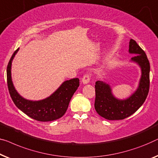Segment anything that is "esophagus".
<instances>
[{"mask_svg":"<svg viewBox=\"0 0 158 158\" xmlns=\"http://www.w3.org/2000/svg\"><path fill=\"white\" fill-rule=\"evenodd\" d=\"M90 75L89 74H85L83 75V78H82V83L83 84H88L89 82H90Z\"/></svg>","mask_w":158,"mask_h":158,"instance_id":"esophagus-1","label":"esophagus"}]
</instances>
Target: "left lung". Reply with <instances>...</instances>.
Returning <instances> with one entry per match:
<instances>
[{"instance_id":"obj_1","label":"left lung","mask_w":158,"mask_h":158,"mask_svg":"<svg viewBox=\"0 0 158 158\" xmlns=\"http://www.w3.org/2000/svg\"><path fill=\"white\" fill-rule=\"evenodd\" d=\"M129 52L135 54L131 60L141 68V78L137 90L126 100H119L112 94L111 88L102 81H96L95 109L98 115L110 120H123L140 108L149 93L150 63L145 51L136 41L130 39Z\"/></svg>"}]
</instances>
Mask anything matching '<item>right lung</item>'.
Instances as JSON below:
<instances>
[{
  "label": "right lung",
  "mask_w": 158,
  "mask_h": 158,
  "mask_svg": "<svg viewBox=\"0 0 158 158\" xmlns=\"http://www.w3.org/2000/svg\"><path fill=\"white\" fill-rule=\"evenodd\" d=\"M18 49L13 52L7 66V84L13 102L18 108L35 120L49 122L61 118L65 113L72 96L79 87V79L65 81L56 92L45 99L38 101L25 99L15 90L11 79V64Z\"/></svg>",
  "instance_id": "right-lung-1"
}]
</instances>
